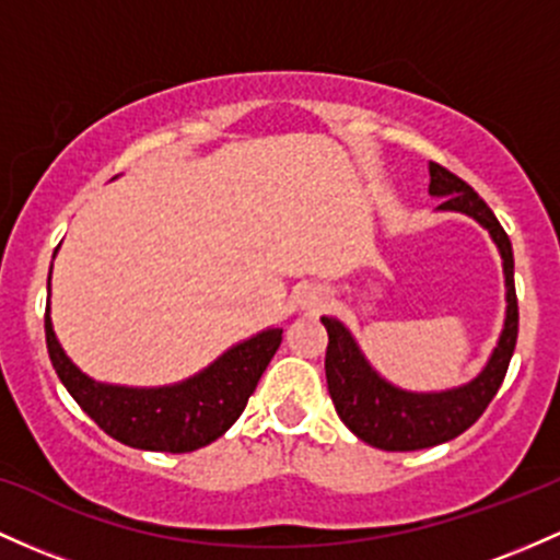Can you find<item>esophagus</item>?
<instances>
[{
	"label": "esophagus",
	"instance_id": "obj_1",
	"mask_svg": "<svg viewBox=\"0 0 560 560\" xmlns=\"http://www.w3.org/2000/svg\"><path fill=\"white\" fill-rule=\"evenodd\" d=\"M324 300H327V292H324L322 287H303V292H300V305L308 311L322 308Z\"/></svg>",
	"mask_w": 560,
	"mask_h": 560
}]
</instances>
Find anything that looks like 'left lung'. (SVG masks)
Wrapping results in <instances>:
<instances>
[{"mask_svg":"<svg viewBox=\"0 0 560 560\" xmlns=\"http://www.w3.org/2000/svg\"><path fill=\"white\" fill-rule=\"evenodd\" d=\"M430 196H439V210L463 212L481 223L497 244L505 273V327L500 331L497 348L491 350L487 366L457 388L439 393H411L390 385L380 377L374 366L361 353L348 327L331 316H322L327 327L329 346L324 370L331 404L340 420L359 435L364 444L385 452H415L439 446L444 441L457 439L478 417L487 411L491 398L505 380L510 355L518 337V300H515L513 281V247L500 220L489 210L487 201L472 190L468 183L459 180L454 172L430 162Z\"/></svg>","mask_w":560,"mask_h":560,"instance_id":"8db88e82","label":"left lung"}]
</instances>
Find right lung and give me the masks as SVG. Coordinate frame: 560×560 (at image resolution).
<instances>
[{
  "mask_svg": "<svg viewBox=\"0 0 560 560\" xmlns=\"http://www.w3.org/2000/svg\"><path fill=\"white\" fill-rule=\"evenodd\" d=\"M45 335L60 383L97 422V428L132 450L172 454L201 450L220 439L247 407L257 380L281 346V329L270 327L229 348L207 370L183 383L162 388H127L97 383L73 364L52 331L50 305L45 313Z\"/></svg>",
  "mask_w": 560,
  "mask_h": 560,
  "instance_id": "obj_1",
  "label": "right lung"
}]
</instances>
